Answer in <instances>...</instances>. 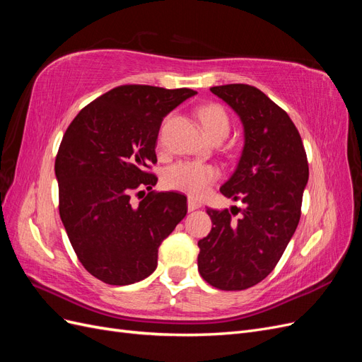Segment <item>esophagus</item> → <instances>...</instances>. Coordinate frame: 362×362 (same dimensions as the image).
I'll return each instance as SVG.
<instances>
[{
	"label": "esophagus",
	"mask_w": 362,
	"mask_h": 362,
	"mask_svg": "<svg viewBox=\"0 0 362 362\" xmlns=\"http://www.w3.org/2000/svg\"><path fill=\"white\" fill-rule=\"evenodd\" d=\"M187 206H189V211L198 210V208H201V202H199V201H196V199H193V198H189Z\"/></svg>",
	"instance_id": "obj_1"
}]
</instances>
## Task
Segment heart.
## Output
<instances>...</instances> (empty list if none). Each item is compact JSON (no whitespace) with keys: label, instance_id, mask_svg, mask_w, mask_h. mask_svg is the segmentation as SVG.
Wrapping results in <instances>:
<instances>
[{"label":"heart","instance_id":"b5f03b06","mask_svg":"<svg viewBox=\"0 0 362 362\" xmlns=\"http://www.w3.org/2000/svg\"><path fill=\"white\" fill-rule=\"evenodd\" d=\"M198 116L205 133L210 139L216 134H228L229 117L222 105H202L198 110ZM217 177L218 169L213 164L181 160L170 164L164 170L163 181L169 189L189 193L192 196H201L205 193L208 185L217 180Z\"/></svg>","mask_w":362,"mask_h":362}]
</instances>
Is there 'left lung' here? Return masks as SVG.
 <instances>
[{"label":"left lung","instance_id":"1","mask_svg":"<svg viewBox=\"0 0 362 362\" xmlns=\"http://www.w3.org/2000/svg\"><path fill=\"white\" fill-rule=\"evenodd\" d=\"M210 90L243 124L242 157L221 193L245 208H208L214 226L198 242V269L218 290H246L275 269L298 228L308 160L290 116L257 87L225 84ZM238 211L243 217L234 221Z\"/></svg>","mask_w":362,"mask_h":362}]
</instances>
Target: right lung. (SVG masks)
<instances>
[{"instance_id": "1", "label": "right lung", "mask_w": 362, "mask_h": 362, "mask_svg": "<svg viewBox=\"0 0 362 362\" xmlns=\"http://www.w3.org/2000/svg\"><path fill=\"white\" fill-rule=\"evenodd\" d=\"M193 95L119 86L86 105L62 139L54 166L62 222L84 269L105 284L149 276L161 242L187 214L184 194L152 190L158 178L148 169L163 117ZM145 188L151 192L134 206L130 194Z\"/></svg>"}]
</instances>
